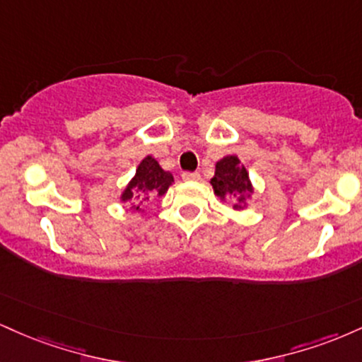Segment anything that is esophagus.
<instances>
[{"label": "esophagus", "instance_id": "1", "mask_svg": "<svg viewBox=\"0 0 362 362\" xmlns=\"http://www.w3.org/2000/svg\"><path fill=\"white\" fill-rule=\"evenodd\" d=\"M182 178L187 182H194V180H199L201 178V173L199 172H184L182 173Z\"/></svg>", "mask_w": 362, "mask_h": 362}]
</instances>
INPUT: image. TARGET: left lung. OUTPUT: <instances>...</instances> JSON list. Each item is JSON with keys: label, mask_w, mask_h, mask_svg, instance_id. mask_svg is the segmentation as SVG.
<instances>
[{"label": "left lung", "mask_w": 362, "mask_h": 362, "mask_svg": "<svg viewBox=\"0 0 362 362\" xmlns=\"http://www.w3.org/2000/svg\"><path fill=\"white\" fill-rule=\"evenodd\" d=\"M214 192L221 199L235 197V209H242L245 202V192H252L250 180L247 170L236 156H226L216 163V173L211 178Z\"/></svg>", "instance_id": "left-lung-1"}]
</instances>
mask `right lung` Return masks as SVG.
I'll return each mask as SVG.
<instances>
[{"label":"right lung","mask_w":362,"mask_h":362,"mask_svg":"<svg viewBox=\"0 0 362 362\" xmlns=\"http://www.w3.org/2000/svg\"><path fill=\"white\" fill-rule=\"evenodd\" d=\"M173 175L170 172H165L158 165L155 158L146 156L136 170V177L132 178L131 184L124 190L122 201H131L132 209L139 211V206L146 204L149 199L156 195H163L172 185Z\"/></svg>","instance_id":"obj_1"}]
</instances>
